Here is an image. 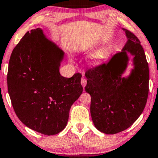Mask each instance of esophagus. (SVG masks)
I'll use <instances>...</instances> for the list:
<instances>
[{"instance_id":"34e87169","label":"esophagus","mask_w":158,"mask_h":158,"mask_svg":"<svg viewBox=\"0 0 158 158\" xmlns=\"http://www.w3.org/2000/svg\"><path fill=\"white\" fill-rule=\"evenodd\" d=\"M86 84H87V80H86L85 77H83L81 80V85H83V87H85Z\"/></svg>"}]
</instances>
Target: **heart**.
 <instances>
[{"label": "heart", "instance_id": "heart-1", "mask_svg": "<svg viewBox=\"0 0 158 158\" xmlns=\"http://www.w3.org/2000/svg\"><path fill=\"white\" fill-rule=\"evenodd\" d=\"M106 54V50L104 49H100L94 52L91 55V59L93 62L97 63V62H100L105 57Z\"/></svg>", "mask_w": 158, "mask_h": 158}]
</instances>
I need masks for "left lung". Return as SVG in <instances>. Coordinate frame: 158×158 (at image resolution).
Masks as SVG:
<instances>
[{
    "label": "left lung",
    "instance_id": "obj_1",
    "mask_svg": "<svg viewBox=\"0 0 158 158\" xmlns=\"http://www.w3.org/2000/svg\"><path fill=\"white\" fill-rule=\"evenodd\" d=\"M127 42L122 52L109 62L86 71L85 90L91 97L90 114L96 128L107 135H114L129 128L145 107L149 92V67L145 53L137 36L122 29ZM134 57V68L123 77L128 62Z\"/></svg>",
    "mask_w": 158,
    "mask_h": 158
}]
</instances>
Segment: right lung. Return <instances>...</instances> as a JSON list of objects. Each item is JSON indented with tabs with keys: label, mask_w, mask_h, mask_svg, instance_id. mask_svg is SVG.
<instances>
[{
	"label": "right lung",
	"mask_w": 158,
	"mask_h": 158,
	"mask_svg": "<svg viewBox=\"0 0 158 158\" xmlns=\"http://www.w3.org/2000/svg\"><path fill=\"white\" fill-rule=\"evenodd\" d=\"M64 55L37 28L25 34L8 64V90L15 113L23 124L45 135L63 130L71 106L83 93L81 74L60 75Z\"/></svg>",
	"instance_id": "right-lung-1"
}]
</instances>
